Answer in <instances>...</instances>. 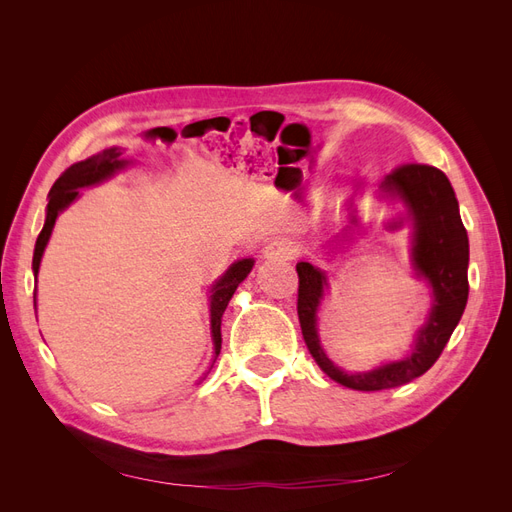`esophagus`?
I'll return each instance as SVG.
<instances>
[{
    "label": "esophagus",
    "instance_id": "esophagus-1",
    "mask_svg": "<svg viewBox=\"0 0 512 512\" xmlns=\"http://www.w3.org/2000/svg\"><path fill=\"white\" fill-rule=\"evenodd\" d=\"M267 260H292L294 258V247L286 241H271L265 250H262Z\"/></svg>",
    "mask_w": 512,
    "mask_h": 512
}]
</instances>
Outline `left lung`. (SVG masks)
Returning a JSON list of instances; mask_svg holds the SVG:
<instances>
[{"mask_svg":"<svg viewBox=\"0 0 512 512\" xmlns=\"http://www.w3.org/2000/svg\"><path fill=\"white\" fill-rule=\"evenodd\" d=\"M382 190L404 200L412 213L414 241L412 267L433 290L427 322L416 333L412 352L401 361L378 369L348 374L333 365L318 337V307L329 288L327 273L309 262H297L299 299L297 312L309 354L331 380L354 391H384L408 384L440 359L468 303L470 243L463 228L459 203L448 177L436 166L401 164L386 175Z\"/></svg>","mask_w":512,"mask_h":512,"instance_id":"obj_1","label":"left lung"}]
</instances>
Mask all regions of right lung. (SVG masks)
<instances>
[{
  "instance_id": "1",
  "label": "right lung",
  "mask_w": 512,
  "mask_h": 512,
  "mask_svg": "<svg viewBox=\"0 0 512 512\" xmlns=\"http://www.w3.org/2000/svg\"><path fill=\"white\" fill-rule=\"evenodd\" d=\"M121 153L123 151L119 147L104 149L102 153H98V156H91L83 162L72 164L66 170V173H61V177L53 183V188L49 192V205H46V220H44V226L40 230L38 241H36V250H34V262H32L34 275H38L44 247H46V243H49V237L53 232L57 215L64 211L72 203V200L79 198L81 188H87V185H96V183H100L108 177H113L117 170H121L123 166H128V160L121 158ZM252 267H254L252 258L237 260L235 265H232L211 288L209 312H211V337H213L215 359H218L220 348H222L220 327H222L224 309H226L228 301L232 299V294H235L237 286L245 280L247 273L252 271ZM34 307H36V290H34ZM215 359H213V363H215ZM207 374H209V371H207Z\"/></svg>"
}]
</instances>
